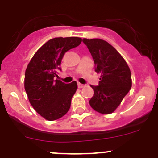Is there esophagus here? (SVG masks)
Wrapping results in <instances>:
<instances>
[{"mask_svg":"<svg viewBox=\"0 0 158 158\" xmlns=\"http://www.w3.org/2000/svg\"><path fill=\"white\" fill-rule=\"evenodd\" d=\"M78 87H79V88H83V87H85V85H84V84L78 83Z\"/></svg>","mask_w":158,"mask_h":158,"instance_id":"34e87169","label":"esophagus"}]
</instances>
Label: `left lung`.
Listing matches in <instances>:
<instances>
[{
	"label": "left lung",
	"instance_id": "1",
	"mask_svg": "<svg viewBox=\"0 0 158 158\" xmlns=\"http://www.w3.org/2000/svg\"><path fill=\"white\" fill-rule=\"evenodd\" d=\"M101 75L98 85H91L93 96L91 107L102 114H111L117 109L131 88V75L128 64L111 44L102 39H82Z\"/></svg>",
	"mask_w": 158,
	"mask_h": 158
}]
</instances>
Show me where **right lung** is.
Instances as JSON below:
<instances>
[{"mask_svg": "<svg viewBox=\"0 0 158 158\" xmlns=\"http://www.w3.org/2000/svg\"><path fill=\"white\" fill-rule=\"evenodd\" d=\"M82 42L79 37H55L37 51L25 72L24 88L29 101L42 117L49 121L60 118L67 113L72 97L77 89L76 81L66 84L56 79L61 61L69 49Z\"/></svg>", "mask_w": 158, "mask_h": 158, "instance_id": "1", "label": "right lung"}]
</instances>
